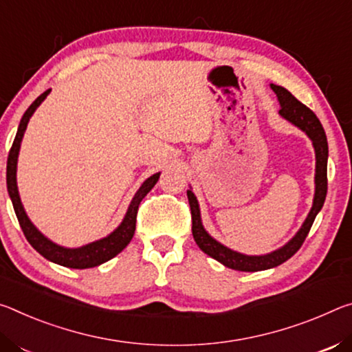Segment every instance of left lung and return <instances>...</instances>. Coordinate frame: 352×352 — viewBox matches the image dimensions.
Returning a JSON list of instances; mask_svg holds the SVG:
<instances>
[{
    "instance_id": "1",
    "label": "left lung",
    "mask_w": 352,
    "mask_h": 352,
    "mask_svg": "<svg viewBox=\"0 0 352 352\" xmlns=\"http://www.w3.org/2000/svg\"><path fill=\"white\" fill-rule=\"evenodd\" d=\"M272 89L279 100L280 117L289 120L292 124L298 126L299 129L306 132L315 148L316 166L314 204L306 218V221L302 223L301 229L298 230L295 237H293L287 245L279 248V250L265 256H246L241 254V252L229 250L228 246L221 245L220 241L212 239L210 235L206 232L203 223H201L199 204L197 201V197H195L192 190H187L190 212H192V234L195 241H197V245L207 256H210L212 258H215V261L223 263L224 267L237 270V272H262V270L274 268L278 267V265L284 263L285 261H289L299 248H301L304 240H306L309 230L315 221V217L318 215L322 204H324L327 193V154H329V149H327L326 132L322 129L320 120L316 118V115L310 111L307 106H304L301 101H298L287 89L276 84H272Z\"/></svg>"
}]
</instances>
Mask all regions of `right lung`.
I'll return each instance as SVG.
<instances>
[{
  "label": "right lung",
  "mask_w": 352,
  "mask_h": 352,
  "mask_svg": "<svg viewBox=\"0 0 352 352\" xmlns=\"http://www.w3.org/2000/svg\"><path fill=\"white\" fill-rule=\"evenodd\" d=\"M50 91L51 89L43 91V94L40 95L30 107H28L25 115H23L19 131H16L15 140L12 143V148H10L9 157H8V192H9L10 199H12L15 215L19 218L23 234H25L26 240L30 241L31 246L38 252V254H42L45 258H48V261L54 262L57 265H62V267H67V268H78V270L94 268V267H98V265L111 261L112 257L117 256L118 252H122L124 248L129 245V241L132 240V237H134V232H135L138 206H140L142 199L146 197L149 190L155 186V182L159 181L160 173H155V175L149 176L148 179L142 184V187L137 190L135 197L131 201L129 209L126 212L122 224H120L112 234H109L107 237L91 241V243L80 248H63L53 243L50 239H46L45 235L31 223L25 209H23V204L19 195V187H16V160H19L20 145H21L23 135H25L28 122H30L32 113L36 112V109L42 104V101L48 96Z\"/></svg>",
  "instance_id": "obj_1"
}]
</instances>
